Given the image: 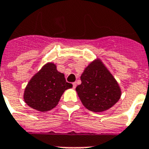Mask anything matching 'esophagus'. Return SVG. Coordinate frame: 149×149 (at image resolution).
<instances>
[{
	"label": "esophagus",
	"mask_w": 149,
	"mask_h": 149,
	"mask_svg": "<svg viewBox=\"0 0 149 149\" xmlns=\"http://www.w3.org/2000/svg\"><path fill=\"white\" fill-rule=\"evenodd\" d=\"M73 88H75L76 87V82H73Z\"/></svg>",
	"instance_id": "obj_1"
}]
</instances>
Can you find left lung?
<instances>
[{
	"instance_id": "left-lung-1",
	"label": "left lung",
	"mask_w": 149,
	"mask_h": 149,
	"mask_svg": "<svg viewBox=\"0 0 149 149\" xmlns=\"http://www.w3.org/2000/svg\"><path fill=\"white\" fill-rule=\"evenodd\" d=\"M82 83L76 91L82 104L94 112L106 111L121 97V88L116 79L100 59L90 63L80 77Z\"/></svg>"
}]
</instances>
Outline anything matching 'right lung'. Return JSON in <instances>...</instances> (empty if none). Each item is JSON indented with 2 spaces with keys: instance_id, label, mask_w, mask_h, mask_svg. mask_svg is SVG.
Returning a JSON list of instances; mask_svg holds the SVG:
<instances>
[{
  "instance_id": "1",
  "label": "right lung",
  "mask_w": 149,
  "mask_h": 149,
  "mask_svg": "<svg viewBox=\"0 0 149 149\" xmlns=\"http://www.w3.org/2000/svg\"><path fill=\"white\" fill-rule=\"evenodd\" d=\"M73 85L66 82L64 73L56 65L47 63L31 79L24 89V100L31 108L47 112L55 108L63 93Z\"/></svg>"
}]
</instances>
